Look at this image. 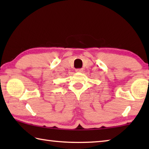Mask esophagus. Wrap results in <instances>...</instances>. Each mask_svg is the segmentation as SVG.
I'll list each match as a JSON object with an SVG mask.
<instances>
[{
    "label": "esophagus",
    "mask_w": 149,
    "mask_h": 149,
    "mask_svg": "<svg viewBox=\"0 0 149 149\" xmlns=\"http://www.w3.org/2000/svg\"><path fill=\"white\" fill-rule=\"evenodd\" d=\"M75 72L81 73V72H83V69H77V70H75Z\"/></svg>",
    "instance_id": "obj_1"
}]
</instances>
